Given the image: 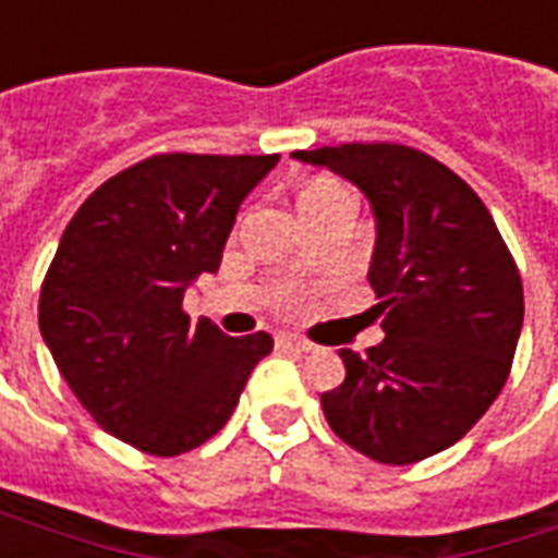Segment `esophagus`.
I'll return each mask as SVG.
<instances>
[{
	"instance_id": "1",
	"label": "esophagus",
	"mask_w": 558,
	"mask_h": 558,
	"mask_svg": "<svg viewBox=\"0 0 558 558\" xmlns=\"http://www.w3.org/2000/svg\"><path fill=\"white\" fill-rule=\"evenodd\" d=\"M278 347H283V350H292V352H311V350H314V343H311V340L295 338V335H280Z\"/></svg>"
}]
</instances>
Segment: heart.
I'll list each match as a JSON object with an SVG mask.
<instances>
[{"mask_svg":"<svg viewBox=\"0 0 558 558\" xmlns=\"http://www.w3.org/2000/svg\"><path fill=\"white\" fill-rule=\"evenodd\" d=\"M340 191H343V184L331 182V179H316V182H311L302 191V196H299V206H304V203H316V199H326V196L340 194Z\"/></svg>","mask_w":558,"mask_h":558,"instance_id":"1","label":"heart"}]
</instances>
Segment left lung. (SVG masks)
<instances>
[{
  "label": "left lung",
  "instance_id": "1",
  "mask_svg": "<svg viewBox=\"0 0 558 558\" xmlns=\"http://www.w3.org/2000/svg\"><path fill=\"white\" fill-rule=\"evenodd\" d=\"M292 158L326 167L371 199L367 280L386 340L340 350L347 379L323 395L343 442L388 466L463 439L511 374L523 283L490 211L457 172L400 143H343Z\"/></svg>",
  "mask_w": 558,
  "mask_h": 558
}]
</instances>
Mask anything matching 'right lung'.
I'll list each match as a JSON object with an SVG mask.
<instances>
[{
	"mask_svg": "<svg viewBox=\"0 0 558 558\" xmlns=\"http://www.w3.org/2000/svg\"><path fill=\"white\" fill-rule=\"evenodd\" d=\"M280 155H151L77 208L41 283L38 326L59 374L116 439L175 457L230 421L275 340L227 338L182 311L218 271L242 199Z\"/></svg>",
	"mask_w": 558,
	"mask_h": 558,
	"instance_id": "1",
	"label": "right lung"
}]
</instances>
